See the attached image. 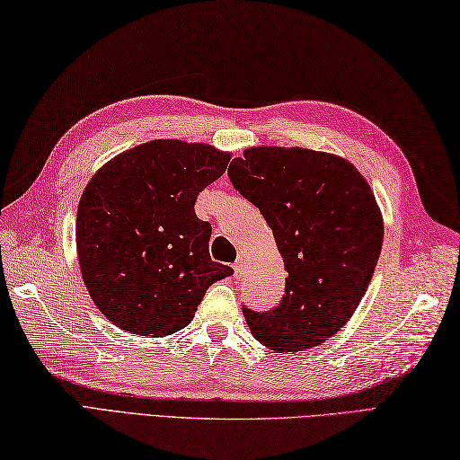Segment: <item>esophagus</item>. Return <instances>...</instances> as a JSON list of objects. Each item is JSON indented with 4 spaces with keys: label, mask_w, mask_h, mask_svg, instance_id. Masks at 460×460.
Returning <instances> with one entry per match:
<instances>
[{
    "label": "esophagus",
    "mask_w": 460,
    "mask_h": 460,
    "mask_svg": "<svg viewBox=\"0 0 460 460\" xmlns=\"http://www.w3.org/2000/svg\"><path fill=\"white\" fill-rule=\"evenodd\" d=\"M233 267H235V277H237V279H241V277H243V272H245V259L239 257V259H237V262H235V265H233Z\"/></svg>",
    "instance_id": "esophagus-1"
}]
</instances>
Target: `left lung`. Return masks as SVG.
<instances>
[{"label": "left lung", "instance_id": "obj_1", "mask_svg": "<svg viewBox=\"0 0 460 460\" xmlns=\"http://www.w3.org/2000/svg\"><path fill=\"white\" fill-rule=\"evenodd\" d=\"M227 173L261 209L288 272L277 308L243 306L251 334L277 354L320 346L351 318L374 277L384 243L374 191L348 160L306 148H249Z\"/></svg>", "mask_w": 460, "mask_h": 460}]
</instances>
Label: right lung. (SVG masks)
I'll list each match as a JSON object with an SVG mask.
<instances>
[{"mask_svg": "<svg viewBox=\"0 0 460 460\" xmlns=\"http://www.w3.org/2000/svg\"><path fill=\"white\" fill-rule=\"evenodd\" d=\"M229 160L209 144L152 140L93 175L76 209V252L86 290L114 326L170 336L215 280L233 275L211 261V225L193 209Z\"/></svg>", "mask_w": 460, "mask_h": 460, "instance_id": "obj_1", "label": "right lung"}]
</instances>
